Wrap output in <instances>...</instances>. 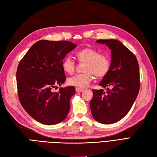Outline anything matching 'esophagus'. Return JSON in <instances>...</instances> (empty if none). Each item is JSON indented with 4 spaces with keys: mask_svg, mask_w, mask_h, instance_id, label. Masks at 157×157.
Listing matches in <instances>:
<instances>
[{
    "mask_svg": "<svg viewBox=\"0 0 157 157\" xmlns=\"http://www.w3.org/2000/svg\"><path fill=\"white\" fill-rule=\"evenodd\" d=\"M76 91H77V92H83L84 91V89H82V88H76Z\"/></svg>",
    "mask_w": 157,
    "mask_h": 157,
    "instance_id": "esophagus-1",
    "label": "esophagus"
}]
</instances>
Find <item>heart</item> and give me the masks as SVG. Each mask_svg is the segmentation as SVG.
<instances>
[{
    "instance_id": "b5f03b06",
    "label": "heart",
    "mask_w": 157,
    "mask_h": 157,
    "mask_svg": "<svg viewBox=\"0 0 157 157\" xmlns=\"http://www.w3.org/2000/svg\"><path fill=\"white\" fill-rule=\"evenodd\" d=\"M79 62L86 63L83 73L77 74L68 78L69 85L78 88H85L92 81L93 75L98 78H103L109 73L111 62L109 57L105 54H100L96 49L86 48L77 53ZM62 67L66 73L72 74L76 68V62L73 58L67 56L62 61Z\"/></svg>"
}]
</instances>
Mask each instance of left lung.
Masks as SVG:
<instances>
[{
	"label": "left lung",
	"instance_id": "8db88e82",
	"mask_svg": "<svg viewBox=\"0 0 157 157\" xmlns=\"http://www.w3.org/2000/svg\"><path fill=\"white\" fill-rule=\"evenodd\" d=\"M111 50V66L109 73L99 83L109 87L93 90L90 107L94 119L103 124L121 120L130 111L140 88V68L136 56L117 40H96Z\"/></svg>",
	"mask_w": 157,
	"mask_h": 157
}]
</instances>
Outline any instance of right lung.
<instances>
[{"instance_id": "obj_1", "label": "right lung", "mask_w": 157, "mask_h": 157, "mask_svg": "<svg viewBox=\"0 0 157 157\" xmlns=\"http://www.w3.org/2000/svg\"><path fill=\"white\" fill-rule=\"evenodd\" d=\"M77 46L67 40H40L32 46L20 61L16 72L17 94L22 107L43 124H58L67 117L74 86H57L65 81L62 61Z\"/></svg>"}]
</instances>
